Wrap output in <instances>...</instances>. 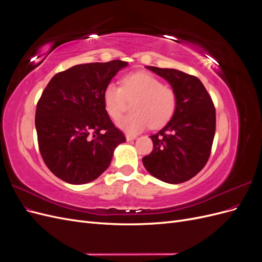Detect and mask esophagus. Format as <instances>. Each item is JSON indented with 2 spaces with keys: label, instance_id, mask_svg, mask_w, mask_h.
<instances>
[{
  "label": "esophagus",
  "instance_id": "esophagus-1",
  "mask_svg": "<svg viewBox=\"0 0 262 262\" xmlns=\"http://www.w3.org/2000/svg\"><path fill=\"white\" fill-rule=\"evenodd\" d=\"M125 138H126V141H132V140L137 139V136H132V134H126Z\"/></svg>",
  "mask_w": 262,
  "mask_h": 262
}]
</instances>
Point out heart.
Returning <instances> with one entry per match:
<instances>
[{
	"instance_id": "1",
	"label": "heart",
	"mask_w": 262,
	"mask_h": 262,
	"mask_svg": "<svg viewBox=\"0 0 262 262\" xmlns=\"http://www.w3.org/2000/svg\"><path fill=\"white\" fill-rule=\"evenodd\" d=\"M134 114L117 120L120 129L128 133H138L150 128H161L176 112L177 95L171 87L163 85L156 76L146 72H134L122 78V85L110 82L102 93L107 114L117 119L124 110L126 99H134Z\"/></svg>"
}]
</instances>
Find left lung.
<instances>
[{"label": "left lung", "mask_w": 262, "mask_h": 262, "mask_svg": "<svg viewBox=\"0 0 262 262\" xmlns=\"http://www.w3.org/2000/svg\"><path fill=\"white\" fill-rule=\"evenodd\" d=\"M165 78L177 95L176 112L156 134L152 153L142 158L146 170L167 184L194 177L207 164L215 134V108L199 78L175 69L146 67Z\"/></svg>", "instance_id": "obj_1"}]
</instances>
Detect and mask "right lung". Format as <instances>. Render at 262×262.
<instances>
[{
  "mask_svg": "<svg viewBox=\"0 0 262 262\" xmlns=\"http://www.w3.org/2000/svg\"><path fill=\"white\" fill-rule=\"evenodd\" d=\"M128 62L78 64L55 74L36 108L39 150L58 178L83 185L98 178L125 142L102 100L105 87Z\"/></svg>",
  "mask_w": 262,
  "mask_h": 262,
  "instance_id": "add662e5",
  "label": "right lung"
}]
</instances>
